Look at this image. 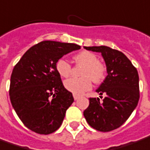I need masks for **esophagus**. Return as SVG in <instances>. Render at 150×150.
Instances as JSON below:
<instances>
[{
    "mask_svg": "<svg viewBox=\"0 0 150 150\" xmlns=\"http://www.w3.org/2000/svg\"><path fill=\"white\" fill-rule=\"evenodd\" d=\"M73 97H74V100H77L79 99V96H76V95H73Z\"/></svg>",
    "mask_w": 150,
    "mask_h": 150,
    "instance_id": "obj_1",
    "label": "esophagus"
}]
</instances>
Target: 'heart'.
Returning <instances> with one entry per match:
<instances>
[{
	"label": "heart",
	"mask_w": 150,
	"mask_h": 150,
	"mask_svg": "<svg viewBox=\"0 0 150 150\" xmlns=\"http://www.w3.org/2000/svg\"><path fill=\"white\" fill-rule=\"evenodd\" d=\"M74 60L78 65H84L80 78H70L65 81V87L74 95L79 96L85 91L91 90L92 80L99 84L105 77L106 68L104 64L98 61V57L90 51H81L74 56ZM55 69L61 77H69L72 71V67L66 59L60 58L55 64Z\"/></svg>",
	"instance_id": "heart-1"
}]
</instances>
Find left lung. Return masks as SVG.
<instances>
[{"label": "left lung", "instance_id": "obj_1", "mask_svg": "<svg viewBox=\"0 0 150 150\" xmlns=\"http://www.w3.org/2000/svg\"><path fill=\"white\" fill-rule=\"evenodd\" d=\"M88 50L100 52L108 75L96 90L103 98H90L84 111L87 123L96 130L109 132L120 127L136 108L139 100V75L131 61L122 52L108 46H89Z\"/></svg>", "mask_w": 150, "mask_h": 150}]
</instances>
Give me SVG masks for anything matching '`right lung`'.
<instances>
[{"label":"right lung","mask_w":150,"mask_h":150,"mask_svg":"<svg viewBox=\"0 0 150 150\" xmlns=\"http://www.w3.org/2000/svg\"><path fill=\"white\" fill-rule=\"evenodd\" d=\"M80 49L73 43L44 40L30 47L15 65L10 99L29 129L49 134L60 127L74 98L64 87L55 64L63 55Z\"/></svg>","instance_id":"1"}]
</instances>
